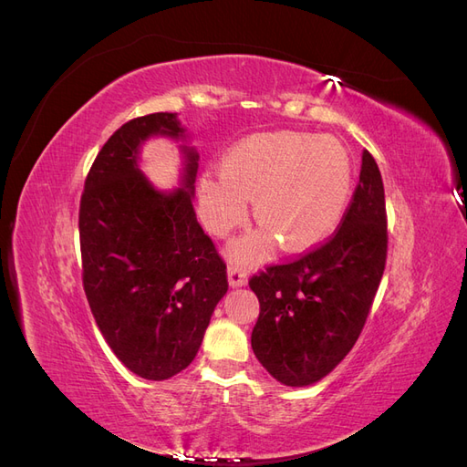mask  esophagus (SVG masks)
Instances as JSON below:
<instances>
[{
  "mask_svg": "<svg viewBox=\"0 0 467 467\" xmlns=\"http://www.w3.org/2000/svg\"><path fill=\"white\" fill-rule=\"evenodd\" d=\"M228 282L232 288H239L247 285V273L239 265H230L228 268Z\"/></svg>",
  "mask_w": 467,
  "mask_h": 467,
  "instance_id": "1",
  "label": "esophagus"
}]
</instances>
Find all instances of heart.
I'll return each mask as SVG.
<instances>
[{"label":"heart","instance_id":"1","mask_svg":"<svg viewBox=\"0 0 467 467\" xmlns=\"http://www.w3.org/2000/svg\"><path fill=\"white\" fill-rule=\"evenodd\" d=\"M355 171L347 148L333 136L261 132L237 142L222 161V175L199 182V214L216 237L247 218L255 201L263 228L230 245L244 263L268 257L276 245L294 255L321 247L338 230L348 210Z\"/></svg>","mask_w":467,"mask_h":467}]
</instances>
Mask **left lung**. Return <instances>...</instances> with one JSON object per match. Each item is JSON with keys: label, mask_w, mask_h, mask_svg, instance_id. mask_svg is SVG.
<instances>
[{"label": "left lung", "mask_w": 467, "mask_h": 467, "mask_svg": "<svg viewBox=\"0 0 467 467\" xmlns=\"http://www.w3.org/2000/svg\"><path fill=\"white\" fill-rule=\"evenodd\" d=\"M386 196L364 150L360 181L338 232L288 265L249 280L261 304L251 347L280 384L312 386L355 347L386 266Z\"/></svg>", "instance_id": "obj_1"}]
</instances>
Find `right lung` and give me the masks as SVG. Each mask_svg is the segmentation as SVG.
Returning <instances> with one entry per match:
<instances>
[{
    "label": "right lung",
    "mask_w": 467,
    "mask_h": 467,
    "mask_svg": "<svg viewBox=\"0 0 467 467\" xmlns=\"http://www.w3.org/2000/svg\"><path fill=\"white\" fill-rule=\"evenodd\" d=\"M181 141L180 189L153 188L139 169L150 137ZM177 112L122 124L86 179L79 204L83 290L105 341L140 378L185 370L228 292L225 265L192 208L199 151Z\"/></svg>",
    "instance_id": "obj_1"
}]
</instances>
